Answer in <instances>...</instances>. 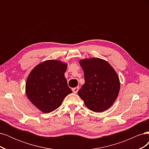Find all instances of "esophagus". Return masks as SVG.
<instances>
[{
    "instance_id": "obj_1",
    "label": "esophagus",
    "mask_w": 149,
    "mask_h": 149,
    "mask_svg": "<svg viewBox=\"0 0 149 149\" xmlns=\"http://www.w3.org/2000/svg\"><path fill=\"white\" fill-rule=\"evenodd\" d=\"M78 90H79V87H76V88H74L72 89V91H73V92L74 93H77L78 91Z\"/></svg>"
}]
</instances>
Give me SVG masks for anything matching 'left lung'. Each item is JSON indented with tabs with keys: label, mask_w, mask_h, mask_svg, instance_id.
Segmentation results:
<instances>
[{
	"label": "left lung",
	"mask_w": 149,
	"mask_h": 149,
	"mask_svg": "<svg viewBox=\"0 0 149 149\" xmlns=\"http://www.w3.org/2000/svg\"><path fill=\"white\" fill-rule=\"evenodd\" d=\"M85 83L78 94L89 109L104 111L113 104L120 90L119 76L107 61L92 58L81 60Z\"/></svg>",
	"instance_id": "1"
}]
</instances>
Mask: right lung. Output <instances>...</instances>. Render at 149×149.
<instances>
[{"label":"right lung","instance_id":"1","mask_svg":"<svg viewBox=\"0 0 149 149\" xmlns=\"http://www.w3.org/2000/svg\"><path fill=\"white\" fill-rule=\"evenodd\" d=\"M66 68V63L51 60L38 64L29 74L25 85L26 96L43 113L56 109L72 93L65 77Z\"/></svg>","mask_w":149,"mask_h":149}]
</instances>
